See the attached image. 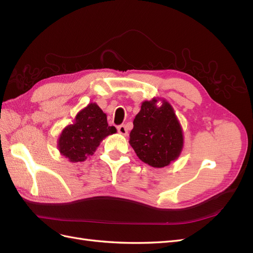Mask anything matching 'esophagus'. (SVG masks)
Here are the masks:
<instances>
[{
  "label": "esophagus",
  "instance_id": "1",
  "mask_svg": "<svg viewBox=\"0 0 253 253\" xmlns=\"http://www.w3.org/2000/svg\"><path fill=\"white\" fill-rule=\"evenodd\" d=\"M117 129H118V133H119V134L124 135V136H126V135H127V129H126V126L121 125V126H119L117 127Z\"/></svg>",
  "mask_w": 253,
  "mask_h": 253
}]
</instances>
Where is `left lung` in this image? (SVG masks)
Listing matches in <instances>:
<instances>
[{
  "label": "left lung",
  "instance_id": "1",
  "mask_svg": "<svg viewBox=\"0 0 253 253\" xmlns=\"http://www.w3.org/2000/svg\"><path fill=\"white\" fill-rule=\"evenodd\" d=\"M159 101L160 106L157 104ZM133 125L128 142L141 162L164 168L179 157L183 148L182 128L172 105L165 99L143 101Z\"/></svg>",
  "mask_w": 253,
  "mask_h": 253
}]
</instances>
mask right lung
Segmentation results:
<instances>
[{
	"instance_id": "obj_1",
	"label": "right lung",
	"mask_w": 253,
	"mask_h": 253,
	"mask_svg": "<svg viewBox=\"0 0 253 253\" xmlns=\"http://www.w3.org/2000/svg\"><path fill=\"white\" fill-rule=\"evenodd\" d=\"M116 132V127L109 126L106 114L97 103L91 102L76 115L72 125L62 129L58 149L71 163L84 162L94 154L106 136Z\"/></svg>"
}]
</instances>
